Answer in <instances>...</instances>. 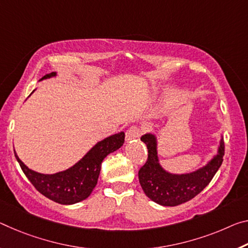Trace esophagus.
Returning <instances> with one entry per match:
<instances>
[{
    "label": "esophagus",
    "mask_w": 248,
    "mask_h": 248,
    "mask_svg": "<svg viewBox=\"0 0 248 248\" xmlns=\"http://www.w3.org/2000/svg\"><path fill=\"white\" fill-rule=\"evenodd\" d=\"M141 133H142V130H141L140 128L132 125V127H130L127 131H125V140L130 141V140L139 138V137L141 136Z\"/></svg>",
    "instance_id": "obj_1"
}]
</instances>
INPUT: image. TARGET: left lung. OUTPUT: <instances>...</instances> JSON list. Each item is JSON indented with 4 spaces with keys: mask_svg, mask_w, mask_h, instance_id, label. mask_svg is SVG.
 <instances>
[{
    "mask_svg": "<svg viewBox=\"0 0 248 248\" xmlns=\"http://www.w3.org/2000/svg\"><path fill=\"white\" fill-rule=\"evenodd\" d=\"M141 141L147 144L148 159L138 172L139 182L145 195L163 206L180 205L201 193L223 162L224 141L222 140L217 155L207 166L190 174H170L159 164L155 137L149 133L141 137Z\"/></svg>",
    "mask_w": 248,
    "mask_h": 248,
    "instance_id": "left-lung-1",
    "label": "left lung"
}]
</instances>
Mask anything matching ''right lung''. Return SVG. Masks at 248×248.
Segmentation results:
<instances>
[{
  "instance_id": "add662e5",
  "label": "right lung",
  "mask_w": 248,
  "mask_h": 248,
  "mask_svg": "<svg viewBox=\"0 0 248 248\" xmlns=\"http://www.w3.org/2000/svg\"><path fill=\"white\" fill-rule=\"evenodd\" d=\"M50 76H55V73L45 75L42 79ZM124 142V132L110 136L98 142L74 167L55 174H42L31 170L14 153L26 178L39 193L54 202L68 205L88 198L97 184L103 160L109 153L119 149Z\"/></svg>"
}]
</instances>
